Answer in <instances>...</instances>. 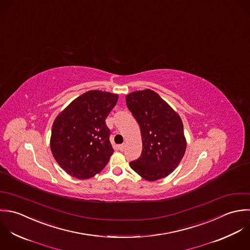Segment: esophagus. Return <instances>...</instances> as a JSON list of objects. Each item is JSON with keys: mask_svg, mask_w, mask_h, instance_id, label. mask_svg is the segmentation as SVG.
<instances>
[{"mask_svg": "<svg viewBox=\"0 0 250 250\" xmlns=\"http://www.w3.org/2000/svg\"><path fill=\"white\" fill-rule=\"evenodd\" d=\"M125 146H126L123 144V145H120V146H118V148H119V150H120V151H124V149H125Z\"/></svg>", "mask_w": 250, "mask_h": 250, "instance_id": "obj_1", "label": "esophagus"}]
</instances>
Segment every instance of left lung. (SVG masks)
Returning a JSON list of instances; mask_svg holds the SVG:
<instances>
[{"label":"left lung","instance_id":"obj_1","mask_svg":"<svg viewBox=\"0 0 250 250\" xmlns=\"http://www.w3.org/2000/svg\"><path fill=\"white\" fill-rule=\"evenodd\" d=\"M126 104L140 125L143 141L142 154L130 167L148 181L166 177L178 166L186 149L179 115L150 89L130 93Z\"/></svg>","mask_w":250,"mask_h":250}]
</instances>
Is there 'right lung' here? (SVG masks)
Here are the masks:
<instances>
[{"label":"right lung","mask_w":250,"mask_h":250,"mask_svg":"<svg viewBox=\"0 0 250 250\" xmlns=\"http://www.w3.org/2000/svg\"><path fill=\"white\" fill-rule=\"evenodd\" d=\"M117 100V94L91 90L74 100L54 120L50 148L70 175L87 179L108 163L113 148L105 118Z\"/></svg>","instance_id":"right-lung-1"}]
</instances>
